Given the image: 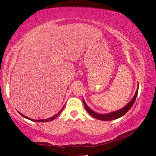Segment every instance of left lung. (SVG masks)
I'll return each instance as SVG.
<instances>
[{"mask_svg": "<svg viewBox=\"0 0 156 156\" xmlns=\"http://www.w3.org/2000/svg\"><path fill=\"white\" fill-rule=\"evenodd\" d=\"M138 90H139V84L137 86V89H136V92L133 98L131 99V100L128 103H127L126 105H125V107H124L123 108H121V109H120V110L108 113V114H99V113L94 112L92 110H91V108H90L88 107L87 103H85V101H84L83 99V102L84 106V107H85L87 112L91 116H92L94 118H96V119L100 120H104V121H109V120H115V119H119V118H120L122 116H124L126 113L130 109L131 107L133 106V103L136 100V96H137Z\"/></svg>", "mask_w": 156, "mask_h": 156, "instance_id": "8db88e82", "label": "left lung"}]
</instances>
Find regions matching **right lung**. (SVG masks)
Returning a JSON list of instances; mask_svg holds the SVG:
<instances>
[{
    "mask_svg": "<svg viewBox=\"0 0 156 156\" xmlns=\"http://www.w3.org/2000/svg\"><path fill=\"white\" fill-rule=\"evenodd\" d=\"M64 105L63 106V107L62 108V109H61L58 113H56V115H55L54 116H53L52 117H51V118H49V119H43V120H33V119H30V118H28V117H27V116H25V115H22L21 112H20L18 111V112L20 113V114L22 116H23L24 118H25V119H29V120H32V121H33V122H49V121H52V120H53L55 118H56L57 117L60 113H61V112L62 111V110L64 109Z\"/></svg>",
    "mask_w": 156,
    "mask_h": 156,
    "instance_id": "right-lung-1",
    "label": "right lung"
}]
</instances>
